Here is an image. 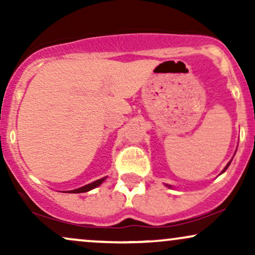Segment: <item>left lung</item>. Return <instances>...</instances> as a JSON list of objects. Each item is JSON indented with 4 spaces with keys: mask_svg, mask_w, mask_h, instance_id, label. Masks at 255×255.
Masks as SVG:
<instances>
[{
    "mask_svg": "<svg viewBox=\"0 0 255 255\" xmlns=\"http://www.w3.org/2000/svg\"><path fill=\"white\" fill-rule=\"evenodd\" d=\"M230 163H231V160H230V162H229V163H228V164H227V166H225V168L223 169V171H222V172H224L225 170H227V169H228V166H229V165H230ZM222 172H221V174H222ZM166 187H169V188H171V186H169V184H166Z\"/></svg>",
    "mask_w": 255,
    "mask_h": 255,
    "instance_id": "obj_1",
    "label": "left lung"
}]
</instances>
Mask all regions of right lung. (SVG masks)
<instances>
[{"mask_svg":"<svg viewBox=\"0 0 255 255\" xmlns=\"http://www.w3.org/2000/svg\"><path fill=\"white\" fill-rule=\"evenodd\" d=\"M105 178H107V176L99 178V180L95 181V182H91V183L86 184V186H84V187H80V188L73 189V191H68V192L69 193H85V192H89V191H91V189H93V188H96V187L101 186V184L105 181Z\"/></svg>","mask_w":255,"mask_h":255,"instance_id":"add662e5","label":"right lung"}]
</instances>
